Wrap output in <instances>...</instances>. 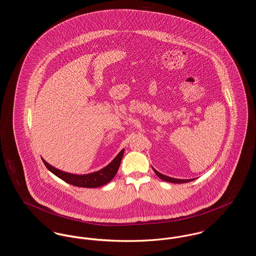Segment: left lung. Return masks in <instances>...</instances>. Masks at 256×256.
Wrapping results in <instances>:
<instances>
[{"mask_svg":"<svg viewBox=\"0 0 256 256\" xmlns=\"http://www.w3.org/2000/svg\"><path fill=\"white\" fill-rule=\"evenodd\" d=\"M154 170V174L162 180H164V182H172V183H186L189 182H192V180H194L195 178H191V180H180V178H170V176H164V174H160L158 170H156L154 168H152Z\"/></svg>","mask_w":256,"mask_h":256,"instance_id":"obj_1","label":"left lung"}]
</instances>
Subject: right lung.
Here are the masks:
<instances>
[{"label": "right lung", "mask_w": 256, "mask_h": 256, "mask_svg": "<svg viewBox=\"0 0 256 256\" xmlns=\"http://www.w3.org/2000/svg\"><path fill=\"white\" fill-rule=\"evenodd\" d=\"M124 154V150H122L114 158L113 160L108 164L104 168L86 174H74L66 172L63 170H60L51 164H49L44 158H42V162H44L45 166L50 170L53 174L64 180L65 182L72 184L74 186L78 187H86V188H96L102 186L104 184H108L112 180V178L116 176L117 170L119 168L122 156Z\"/></svg>", "instance_id": "right-lung-1"}]
</instances>
